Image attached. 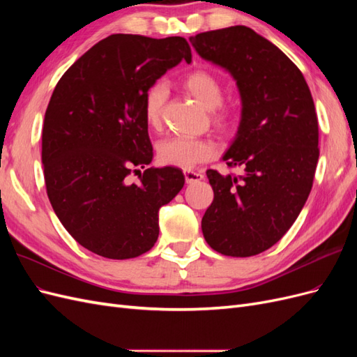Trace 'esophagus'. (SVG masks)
Instances as JSON below:
<instances>
[{"label": "esophagus", "instance_id": "34e87169", "mask_svg": "<svg viewBox=\"0 0 357 357\" xmlns=\"http://www.w3.org/2000/svg\"><path fill=\"white\" fill-rule=\"evenodd\" d=\"M185 178H186V183H197L204 178V174H201L198 171L185 169Z\"/></svg>", "mask_w": 357, "mask_h": 357}]
</instances>
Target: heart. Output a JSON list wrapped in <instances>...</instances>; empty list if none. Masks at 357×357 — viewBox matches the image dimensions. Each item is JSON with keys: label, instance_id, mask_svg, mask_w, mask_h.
Listing matches in <instances>:
<instances>
[{"label": "heart", "instance_id": "obj_1", "mask_svg": "<svg viewBox=\"0 0 357 357\" xmlns=\"http://www.w3.org/2000/svg\"><path fill=\"white\" fill-rule=\"evenodd\" d=\"M193 98L207 110H211V122L215 128L226 129L234 119L232 107L223 102V84L210 71L197 70L189 73L181 82ZM168 84L156 80L149 86L143 98L144 121L150 128H159L160 117L168 100ZM158 159L165 165L192 168L213 158L214 146L208 139L171 137L158 144Z\"/></svg>", "mask_w": 357, "mask_h": 357}]
</instances>
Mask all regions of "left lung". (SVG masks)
Here are the masks:
<instances>
[{
	"mask_svg": "<svg viewBox=\"0 0 357 357\" xmlns=\"http://www.w3.org/2000/svg\"><path fill=\"white\" fill-rule=\"evenodd\" d=\"M198 55L228 70L241 95L228 168L207 169L214 199L202 234L225 256H255L290 229L310 195L319 160L314 101L299 68L250 28L236 25L189 38Z\"/></svg>",
	"mask_w": 357,
	"mask_h": 357,
	"instance_id": "1",
	"label": "left lung"
}]
</instances>
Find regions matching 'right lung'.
I'll return each mask as SVG.
<instances>
[{"mask_svg": "<svg viewBox=\"0 0 357 357\" xmlns=\"http://www.w3.org/2000/svg\"><path fill=\"white\" fill-rule=\"evenodd\" d=\"M181 59L192 61L183 37L113 34L75 61L52 93L41 135L47 197L63 228L95 255L149 252L159 208L185 185L174 167L138 169L153 158L144 93Z\"/></svg>", "mask_w": 357, "mask_h": 357, "instance_id": "1", "label": "right lung"}]
</instances>
